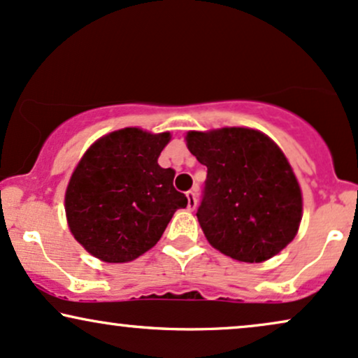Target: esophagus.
Wrapping results in <instances>:
<instances>
[{
    "mask_svg": "<svg viewBox=\"0 0 358 358\" xmlns=\"http://www.w3.org/2000/svg\"><path fill=\"white\" fill-rule=\"evenodd\" d=\"M187 198H188V210H195L198 198H196V190H190L187 192Z\"/></svg>",
    "mask_w": 358,
    "mask_h": 358,
    "instance_id": "1",
    "label": "esophagus"
}]
</instances>
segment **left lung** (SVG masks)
Segmentation results:
<instances>
[{"mask_svg": "<svg viewBox=\"0 0 358 358\" xmlns=\"http://www.w3.org/2000/svg\"><path fill=\"white\" fill-rule=\"evenodd\" d=\"M187 146L206 166L198 222L213 248L260 264L299 231L302 192L290 163L268 136L250 128L188 131Z\"/></svg>", "mask_w": 358, "mask_h": 358, "instance_id": "left-lung-1", "label": "left lung"}]
</instances>
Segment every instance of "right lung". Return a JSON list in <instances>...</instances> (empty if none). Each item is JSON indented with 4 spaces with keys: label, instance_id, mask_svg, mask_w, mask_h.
<instances>
[{
    "label": "right lung",
    "instance_id": "right-lung-1",
    "mask_svg": "<svg viewBox=\"0 0 358 358\" xmlns=\"http://www.w3.org/2000/svg\"><path fill=\"white\" fill-rule=\"evenodd\" d=\"M170 133L123 128L86 150L64 195L68 225L86 252L108 264L148 252L188 198L173 187L175 170L158 157Z\"/></svg>",
    "mask_w": 358,
    "mask_h": 358
}]
</instances>
